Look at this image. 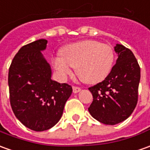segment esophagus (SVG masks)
<instances>
[{
    "mask_svg": "<svg viewBox=\"0 0 150 150\" xmlns=\"http://www.w3.org/2000/svg\"><path fill=\"white\" fill-rule=\"evenodd\" d=\"M79 91H80V88L77 87V86H73V92L75 93H77Z\"/></svg>",
    "mask_w": 150,
    "mask_h": 150,
    "instance_id": "obj_1",
    "label": "esophagus"
}]
</instances>
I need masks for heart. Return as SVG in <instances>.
<instances>
[{"label": "heart", "instance_id": "heart-1", "mask_svg": "<svg viewBox=\"0 0 150 150\" xmlns=\"http://www.w3.org/2000/svg\"><path fill=\"white\" fill-rule=\"evenodd\" d=\"M60 56L52 59V65L58 75L66 79L71 74V67L75 68L77 76L87 83L103 80L112 71L115 57L111 46L93 40L65 46Z\"/></svg>", "mask_w": 150, "mask_h": 150}]
</instances>
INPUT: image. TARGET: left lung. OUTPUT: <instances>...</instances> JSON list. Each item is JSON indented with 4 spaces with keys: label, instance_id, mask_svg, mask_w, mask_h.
Segmentation results:
<instances>
[{
    "label": "left lung",
    "instance_id": "obj_1",
    "mask_svg": "<svg viewBox=\"0 0 150 150\" xmlns=\"http://www.w3.org/2000/svg\"><path fill=\"white\" fill-rule=\"evenodd\" d=\"M114 50L118 58L109 75L88 88L93 98L88 112L106 125H116L131 116L137 104L140 79V68L131 50L122 44Z\"/></svg>",
    "mask_w": 150,
    "mask_h": 150
}]
</instances>
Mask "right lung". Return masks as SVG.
<instances>
[{
	"instance_id": "obj_1",
	"label": "right lung",
	"mask_w": 150,
	"mask_h": 150,
	"mask_svg": "<svg viewBox=\"0 0 150 150\" xmlns=\"http://www.w3.org/2000/svg\"><path fill=\"white\" fill-rule=\"evenodd\" d=\"M47 43L39 39L23 46L8 75L11 108L19 122L35 131H47L59 122L72 93L68 83L51 79V67L41 52Z\"/></svg>"
}]
</instances>
